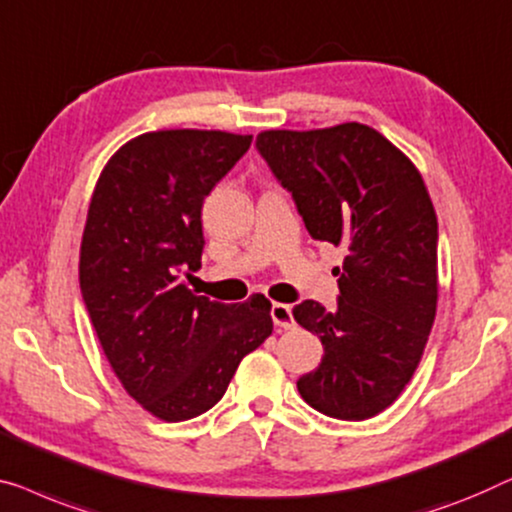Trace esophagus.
<instances>
[{"label":"esophagus","mask_w":512,"mask_h":512,"mask_svg":"<svg viewBox=\"0 0 512 512\" xmlns=\"http://www.w3.org/2000/svg\"><path fill=\"white\" fill-rule=\"evenodd\" d=\"M270 316L272 321L277 328H293L295 321H293V311H291V305H284V302H274L272 309H270Z\"/></svg>","instance_id":"obj_1"}]
</instances>
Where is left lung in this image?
Segmentation results:
<instances>
[{
  "label": "left lung",
  "mask_w": 512,
  "mask_h": 512,
  "mask_svg": "<svg viewBox=\"0 0 512 512\" xmlns=\"http://www.w3.org/2000/svg\"><path fill=\"white\" fill-rule=\"evenodd\" d=\"M256 150L314 240L346 249L337 309L302 300L293 316L323 344L298 379L311 409L367 420L411 381L436 316L439 224L418 168L379 131L346 122L263 131Z\"/></svg>",
  "instance_id": "8db88e82"
}]
</instances>
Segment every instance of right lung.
<instances>
[{"label": "right lung", "instance_id": "obj_1", "mask_svg": "<svg viewBox=\"0 0 512 512\" xmlns=\"http://www.w3.org/2000/svg\"><path fill=\"white\" fill-rule=\"evenodd\" d=\"M251 136L170 129L129 140L96 182L80 244V293L124 390L166 422L224 397L244 355L272 335L270 300L224 305L191 293L201 210Z\"/></svg>", "mask_w": 512, "mask_h": 512}]
</instances>
